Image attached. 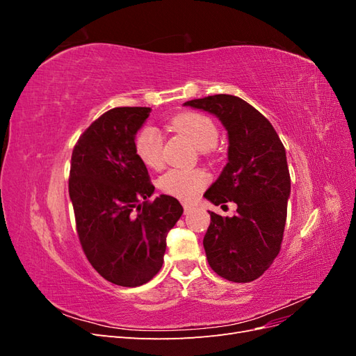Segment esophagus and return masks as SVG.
Masks as SVG:
<instances>
[{
    "mask_svg": "<svg viewBox=\"0 0 356 356\" xmlns=\"http://www.w3.org/2000/svg\"><path fill=\"white\" fill-rule=\"evenodd\" d=\"M182 207H184V212H186V213H188V212H191L193 209H195V208H193L191 204H188V203H184V204H182Z\"/></svg>",
    "mask_w": 356,
    "mask_h": 356,
    "instance_id": "esophagus-1",
    "label": "esophagus"
}]
</instances>
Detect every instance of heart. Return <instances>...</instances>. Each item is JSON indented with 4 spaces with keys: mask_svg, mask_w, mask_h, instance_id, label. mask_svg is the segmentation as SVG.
Returning a JSON list of instances; mask_svg holds the SVG:
<instances>
[{
    "mask_svg": "<svg viewBox=\"0 0 356 356\" xmlns=\"http://www.w3.org/2000/svg\"><path fill=\"white\" fill-rule=\"evenodd\" d=\"M169 126L186 135L200 152H209L218 143V127L202 113H181L170 118ZM135 153L149 169L163 166V138L154 126H144L135 136ZM209 175L202 169H169L159 178V188L182 200L195 199L208 186Z\"/></svg>",
    "mask_w": 356,
    "mask_h": 356,
    "instance_id": "1",
    "label": "heart"
}]
</instances>
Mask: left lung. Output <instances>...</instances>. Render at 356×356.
I'll use <instances>...</instances> for the list:
<instances>
[{"label":"left lung","mask_w":356,"mask_h":356,"mask_svg":"<svg viewBox=\"0 0 356 356\" xmlns=\"http://www.w3.org/2000/svg\"><path fill=\"white\" fill-rule=\"evenodd\" d=\"M213 114L227 131V165L203 197L213 204L234 202L233 217L209 212L203 238L212 270L232 282L260 277L281 250L291 178L284 144L270 122L233 95L184 102Z\"/></svg>","instance_id":"1"}]
</instances>
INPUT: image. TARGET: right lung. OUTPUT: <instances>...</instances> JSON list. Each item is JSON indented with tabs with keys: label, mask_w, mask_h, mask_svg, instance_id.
<instances>
[{
	"label": "right lung",
	"mask_w": 356,
	"mask_h": 356,
	"mask_svg": "<svg viewBox=\"0 0 356 356\" xmlns=\"http://www.w3.org/2000/svg\"><path fill=\"white\" fill-rule=\"evenodd\" d=\"M147 106H118L95 120L72 149L70 197L83 251L104 279L139 286L163 264L166 236L182 215L181 203L161 195L135 153Z\"/></svg>",
	"instance_id": "obj_1"
}]
</instances>
